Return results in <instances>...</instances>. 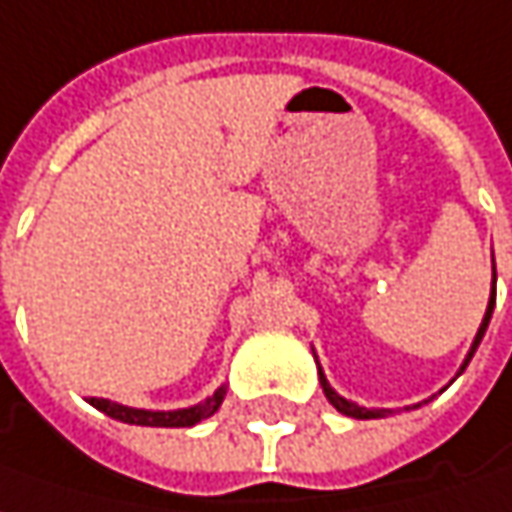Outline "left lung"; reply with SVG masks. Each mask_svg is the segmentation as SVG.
<instances>
[{
	"label": "left lung",
	"mask_w": 512,
	"mask_h": 512,
	"mask_svg": "<svg viewBox=\"0 0 512 512\" xmlns=\"http://www.w3.org/2000/svg\"><path fill=\"white\" fill-rule=\"evenodd\" d=\"M493 306H496V263H493V295H490V303H487L484 321H481V326H478L476 341H473V346H470V352H467L464 364H461V369H458V375L464 372V367L470 364V358L476 355L478 344H481V338H484V332H487V323H490V315H493ZM318 378H321L323 395L329 398V404H332V407H335V410H338V412H344V415H349V418H387V415H392V410H367V407H358V404H352V401H346V398H341V395H338L335 389L329 387V381H326V375H323L321 367H318Z\"/></svg>",
	"instance_id": "obj_1"
}]
</instances>
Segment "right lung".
Listing matches in <instances>:
<instances>
[{"label":"right lung","instance_id":"add662e5","mask_svg":"<svg viewBox=\"0 0 512 512\" xmlns=\"http://www.w3.org/2000/svg\"><path fill=\"white\" fill-rule=\"evenodd\" d=\"M226 398V387H220L214 392L212 398H206L203 404H194L186 410H171V412H154V410H134V407H123V404H114L108 398H88L91 407H97L105 415L123 421V424H137V427H194L200 424L203 418H209L217 412V407L223 404Z\"/></svg>","mask_w":512,"mask_h":512}]
</instances>
